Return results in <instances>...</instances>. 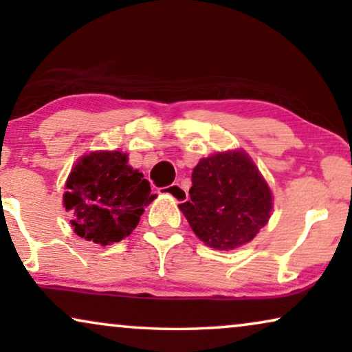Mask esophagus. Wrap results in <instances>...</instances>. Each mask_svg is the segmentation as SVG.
Listing matches in <instances>:
<instances>
[{"mask_svg": "<svg viewBox=\"0 0 352 352\" xmlns=\"http://www.w3.org/2000/svg\"><path fill=\"white\" fill-rule=\"evenodd\" d=\"M162 194H166V195L173 197V199H175L176 201H179V204H182V201L187 200V190L179 184H171L168 187H163Z\"/></svg>", "mask_w": 352, "mask_h": 352, "instance_id": "esophagus-1", "label": "esophagus"}]
</instances>
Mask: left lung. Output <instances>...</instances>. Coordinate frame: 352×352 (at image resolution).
I'll return each instance as SVG.
<instances>
[{
    "mask_svg": "<svg viewBox=\"0 0 352 352\" xmlns=\"http://www.w3.org/2000/svg\"><path fill=\"white\" fill-rule=\"evenodd\" d=\"M189 195L179 210L197 237L216 250L248 243L271 218V189L243 151L201 158Z\"/></svg>",
    "mask_w": 352,
    "mask_h": 352,
    "instance_id": "8db88e82",
    "label": "left lung"
}]
</instances>
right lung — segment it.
Instances as JSON below:
<instances>
[{
  "label": "right lung",
  "instance_id": "add662e5",
  "mask_svg": "<svg viewBox=\"0 0 352 352\" xmlns=\"http://www.w3.org/2000/svg\"><path fill=\"white\" fill-rule=\"evenodd\" d=\"M64 206L81 239L99 245L120 242L136 229L144 208L155 200L142 173L118 151L91 152L80 158L67 179Z\"/></svg>",
  "mask_w": 352,
  "mask_h": 352
}]
</instances>
